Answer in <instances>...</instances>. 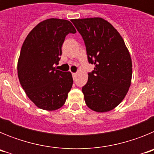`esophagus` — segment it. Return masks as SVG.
I'll list each match as a JSON object with an SVG mask.
<instances>
[{
	"label": "esophagus",
	"instance_id": "1",
	"mask_svg": "<svg viewBox=\"0 0 154 154\" xmlns=\"http://www.w3.org/2000/svg\"><path fill=\"white\" fill-rule=\"evenodd\" d=\"M75 76H76V73H72V77H73V79H75Z\"/></svg>",
	"mask_w": 154,
	"mask_h": 154
}]
</instances>
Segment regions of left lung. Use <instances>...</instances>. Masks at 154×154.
<instances>
[{"label": "left lung", "instance_id": "1", "mask_svg": "<svg viewBox=\"0 0 154 154\" xmlns=\"http://www.w3.org/2000/svg\"><path fill=\"white\" fill-rule=\"evenodd\" d=\"M85 42L88 62L94 64L82 91L87 106L98 112L116 107L126 96L132 79V60L123 38L101 17L72 19Z\"/></svg>", "mask_w": 154, "mask_h": 154}]
</instances>
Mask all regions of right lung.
Instances as JSON below:
<instances>
[{
    "mask_svg": "<svg viewBox=\"0 0 154 154\" xmlns=\"http://www.w3.org/2000/svg\"><path fill=\"white\" fill-rule=\"evenodd\" d=\"M69 33H76L69 21L47 19L31 30L21 47L17 62L19 81L28 97L42 109L61 108L72 86L71 72L55 67Z\"/></svg>",
    "mask_w": 154,
    "mask_h": 154,
    "instance_id": "right-lung-1",
    "label": "right lung"
}]
</instances>
